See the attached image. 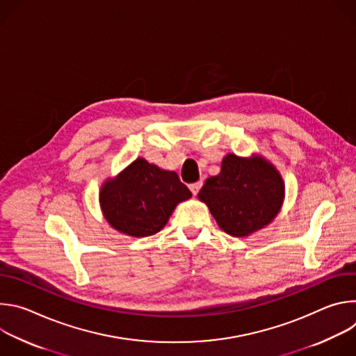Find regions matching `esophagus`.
Listing matches in <instances>:
<instances>
[{
    "label": "esophagus",
    "mask_w": 356,
    "mask_h": 356,
    "mask_svg": "<svg viewBox=\"0 0 356 356\" xmlns=\"http://www.w3.org/2000/svg\"><path fill=\"white\" fill-rule=\"evenodd\" d=\"M201 186H202V181H197V183L190 184V186H188V188L191 190V193H193L194 195H197V194H198V191H200V188H201Z\"/></svg>",
    "instance_id": "1"
}]
</instances>
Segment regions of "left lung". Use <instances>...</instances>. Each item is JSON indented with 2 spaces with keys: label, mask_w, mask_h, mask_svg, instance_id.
<instances>
[{
  "label": "left lung",
  "mask_w": 356,
  "mask_h": 356,
  "mask_svg": "<svg viewBox=\"0 0 356 356\" xmlns=\"http://www.w3.org/2000/svg\"><path fill=\"white\" fill-rule=\"evenodd\" d=\"M198 200L206 202L224 232L245 238L277 217L284 201V181L262 155L242 158L228 154L220 173L206 180Z\"/></svg>",
  "instance_id": "left-lung-1"
}]
</instances>
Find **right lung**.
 <instances>
[{"label":"right lung","mask_w":356,"mask_h":356,"mask_svg":"<svg viewBox=\"0 0 356 356\" xmlns=\"http://www.w3.org/2000/svg\"><path fill=\"white\" fill-rule=\"evenodd\" d=\"M191 197L176 172L136 158L99 188L98 201L106 221L118 232L142 238L159 232L176 206Z\"/></svg>","instance_id":"obj_1"}]
</instances>
